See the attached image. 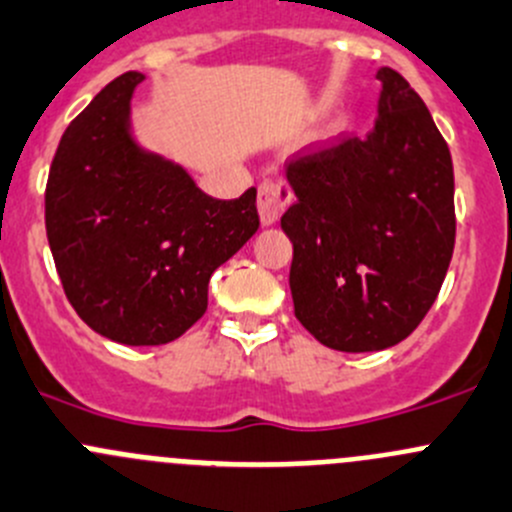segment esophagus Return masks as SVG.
<instances>
[{
    "instance_id": "obj_1",
    "label": "esophagus",
    "mask_w": 512,
    "mask_h": 512,
    "mask_svg": "<svg viewBox=\"0 0 512 512\" xmlns=\"http://www.w3.org/2000/svg\"><path fill=\"white\" fill-rule=\"evenodd\" d=\"M290 200H292V190L285 180L262 182L260 190H257V212H260L262 225L265 227L275 225Z\"/></svg>"
}]
</instances>
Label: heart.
I'll return each instance as SVG.
<instances>
[{"label":"heart","mask_w":512,"mask_h":512,"mask_svg":"<svg viewBox=\"0 0 512 512\" xmlns=\"http://www.w3.org/2000/svg\"><path fill=\"white\" fill-rule=\"evenodd\" d=\"M337 124H340V130H342V127H347V117H342Z\"/></svg>","instance_id":"b5f03b06"}]
</instances>
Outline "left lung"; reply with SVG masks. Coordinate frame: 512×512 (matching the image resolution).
<instances>
[{"instance_id":"left-lung-1","label":"left lung","mask_w":512,"mask_h":512,"mask_svg":"<svg viewBox=\"0 0 512 512\" xmlns=\"http://www.w3.org/2000/svg\"><path fill=\"white\" fill-rule=\"evenodd\" d=\"M377 79L367 140L287 167L297 200L280 225L292 242L295 317L340 352L405 340L438 297L455 247L448 145L403 74L380 67Z\"/></svg>"}]
</instances>
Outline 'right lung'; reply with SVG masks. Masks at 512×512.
<instances>
[{
  "instance_id": "add662e5",
  "label": "right lung",
  "mask_w": 512,
  "mask_h": 512,
  "mask_svg": "<svg viewBox=\"0 0 512 512\" xmlns=\"http://www.w3.org/2000/svg\"><path fill=\"white\" fill-rule=\"evenodd\" d=\"M142 82L124 72L72 119L44 195L64 295L94 332L135 347L185 335L205 315L212 272L260 227L255 187L215 200L140 145L132 97Z\"/></svg>"
}]
</instances>
